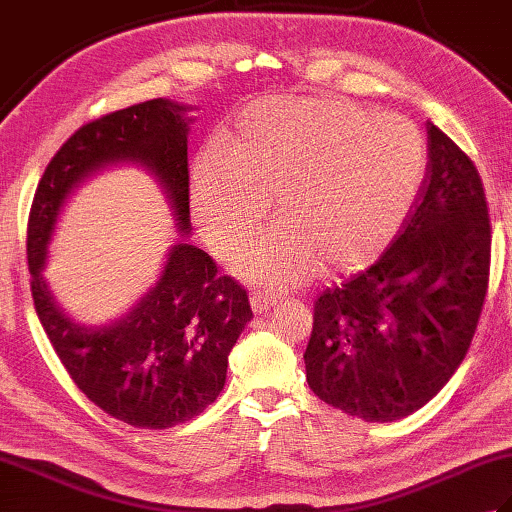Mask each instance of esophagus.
I'll return each mask as SVG.
<instances>
[{
	"mask_svg": "<svg viewBox=\"0 0 512 512\" xmlns=\"http://www.w3.org/2000/svg\"><path fill=\"white\" fill-rule=\"evenodd\" d=\"M275 303H277V299L266 295V292L255 290L253 295H250V306H253V312H255V314H266L270 308L275 306Z\"/></svg>",
	"mask_w": 512,
	"mask_h": 512,
	"instance_id": "obj_1",
	"label": "esophagus"
}]
</instances>
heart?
Masks as SVG:
<instances>
[{
    "label": "heart",
    "instance_id": "obj_1",
    "mask_svg": "<svg viewBox=\"0 0 512 512\" xmlns=\"http://www.w3.org/2000/svg\"><path fill=\"white\" fill-rule=\"evenodd\" d=\"M427 149L398 114L339 99H262L228 147L195 160L191 209L215 255L239 250L270 209L275 224L239 253V277L268 290L308 279L317 262L347 270L383 253L418 198Z\"/></svg>",
    "mask_w": 512,
    "mask_h": 512
}]
</instances>
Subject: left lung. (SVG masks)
<instances>
[{"mask_svg": "<svg viewBox=\"0 0 512 512\" xmlns=\"http://www.w3.org/2000/svg\"><path fill=\"white\" fill-rule=\"evenodd\" d=\"M413 211L376 264L314 301L303 354L323 402L365 422L418 411L469 352L491 268V220L473 160L427 123Z\"/></svg>", "mask_w": 512, "mask_h": 512, "instance_id": "8db88e82", "label": "left lung"}]
</instances>
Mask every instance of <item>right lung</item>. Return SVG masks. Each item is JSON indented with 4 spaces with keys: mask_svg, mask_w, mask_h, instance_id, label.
I'll use <instances>...</instances> for the list:
<instances>
[{
    "mask_svg": "<svg viewBox=\"0 0 512 512\" xmlns=\"http://www.w3.org/2000/svg\"><path fill=\"white\" fill-rule=\"evenodd\" d=\"M189 110L154 99L79 127L43 171L28 217L30 290L54 352L96 407L138 429L187 422L220 396L228 354L253 319L246 290L233 277L217 275L204 250L180 239L156 286L125 317L88 328L65 317L41 270L68 195L118 162L154 176L178 233H191Z\"/></svg>",
    "mask_w": 512,
    "mask_h": 512,
    "instance_id": "add662e5",
    "label": "right lung"
}]
</instances>
